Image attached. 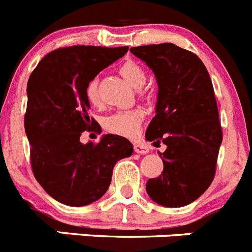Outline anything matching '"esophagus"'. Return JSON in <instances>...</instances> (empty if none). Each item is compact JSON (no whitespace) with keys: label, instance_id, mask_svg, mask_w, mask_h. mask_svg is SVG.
Masks as SVG:
<instances>
[{"label":"esophagus","instance_id":"obj_1","mask_svg":"<svg viewBox=\"0 0 252 252\" xmlns=\"http://www.w3.org/2000/svg\"><path fill=\"white\" fill-rule=\"evenodd\" d=\"M133 150H135V153L137 154H148L149 153V148L146 145H144V144H135L133 145Z\"/></svg>","mask_w":252,"mask_h":252}]
</instances>
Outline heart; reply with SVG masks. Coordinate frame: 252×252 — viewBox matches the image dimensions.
I'll return each mask as SVG.
<instances>
[{
    "label": "heart",
    "instance_id": "b5f03b06",
    "mask_svg": "<svg viewBox=\"0 0 252 252\" xmlns=\"http://www.w3.org/2000/svg\"><path fill=\"white\" fill-rule=\"evenodd\" d=\"M120 73L122 77L135 88H141L146 82V72L136 62L128 60L124 63L120 68ZM86 97L91 104L98 106L101 103V95L98 90V78H93L86 88ZM144 113L140 110L117 111L106 116L102 120V126L107 132L119 135L124 137H133L139 132L140 125H141Z\"/></svg>",
    "mask_w": 252,
    "mask_h": 252
}]
</instances>
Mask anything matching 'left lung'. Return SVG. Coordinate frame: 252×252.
Masks as SVG:
<instances>
[{
	"label": "left lung",
	"instance_id": "obj_1",
	"mask_svg": "<svg viewBox=\"0 0 252 252\" xmlns=\"http://www.w3.org/2000/svg\"><path fill=\"white\" fill-rule=\"evenodd\" d=\"M157 78V115L146 140L166 145L160 153L164 170L149 179L146 192L164 207H183L201 197L212 183L222 128L212 81L202 60L171 43L131 48Z\"/></svg>",
	"mask_w": 252,
	"mask_h": 252
}]
</instances>
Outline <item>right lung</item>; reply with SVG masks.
Segmentation results:
<instances>
[{
	"label": "right lung",
	"instance_id": "add662e5",
	"mask_svg": "<svg viewBox=\"0 0 252 252\" xmlns=\"http://www.w3.org/2000/svg\"><path fill=\"white\" fill-rule=\"evenodd\" d=\"M127 46L75 45L53 50L40 60L28 82L25 132L31 168L49 195L66 206L91 204L107 192L113 166L132 155L119 135L82 144L83 131H99L90 117L86 88L101 70L127 53Z\"/></svg>",
	"mask_w": 252,
	"mask_h": 252
}]
</instances>
